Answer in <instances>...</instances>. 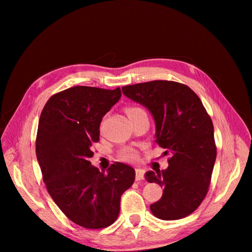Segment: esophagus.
Masks as SVG:
<instances>
[{"mask_svg": "<svg viewBox=\"0 0 252 252\" xmlns=\"http://www.w3.org/2000/svg\"><path fill=\"white\" fill-rule=\"evenodd\" d=\"M144 173L145 171L141 168H136L135 169V180L136 181H141L144 179Z\"/></svg>", "mask_w": 252, "mask_h": 252, "instance_id": "1", "label": "esophagus"}]
</instances>
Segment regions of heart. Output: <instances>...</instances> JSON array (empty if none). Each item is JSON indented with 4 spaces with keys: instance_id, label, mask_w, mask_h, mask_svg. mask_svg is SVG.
Segmentation results:
<instances>
[{
    "instance_id": "heart-1",
    "label": "heart",
    "mask_w": 252,
    "mask_h": 252,
    "mask_svg": "<svg viewBox=\"0 0 252 252\" xmlns=\"http://www.w3.org/2000/svg\"><path fill=\"white\" fill-rule=\"evenodd\" d=\"M125 111L127 113L128 118L132 119L133 117L136 116V114H139L145 110L141 107H138V106H129V107H127L125 109ZM119 158L124 162L132 163V162H135L139 159V152H138V150L132 148V147H125V148L120 150Z\"/></svg>"
}]
</instances>
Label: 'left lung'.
I'll list each match as a JSON object with an SVG mask.
<instances>
[{
    "instance_id": "8db88e82",
    "label": "left lung",
    "mask_w": 252,
    "mask_h": 252,
    "mask_svg": "<svg viewBox=\"0 0 252 252\" xmlns=\"http://www.w3.org/2000/svg\"><path fill=\"white\" fill-rule=\"evenodd\" d=\"M123 94L147 107L156 122V142L171 154L166 170L147 171L145 179L164 187L150 205L165 220L183 219L199 207L208 192L217 158L213 124L192 89L173 81H151L122 87Z\"/></svg>"
}]
</instances>
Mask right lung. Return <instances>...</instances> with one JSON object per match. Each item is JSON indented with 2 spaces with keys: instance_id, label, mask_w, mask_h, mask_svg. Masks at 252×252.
<instances>
[{
  "instance_id": "obj_1",
  "label": "right lung",
  "mask_w": 252,
  "mask_h": 252,
  "mask_svg": "<svg viewBox=\"0 0 252 252\" xmlns=\"http://www.w3.org/2000/svg\"><path fill=\"white\" fill-rule=\"evenodd\" d=\"M121 95L120 87L60 91L45 104L37 126L35 152L47 191L68 219L88 229L114 223L121 195L135 178L132 167L123 163L114 162L105 172L89 161L102 119Z\"/></svg>"
}]
</instances>
